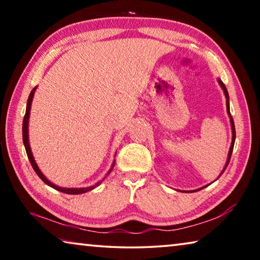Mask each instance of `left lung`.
Segmentation results:
<instances>
[{
  "label": "left lung",
  "instance_id": "8db88e82",
  "mask_svg": "<svg viewBox=\"0 0 260 260\" xmlns=\"http://www.w3.org/2000/svg\"><path fill=\"white\" fill-rule=\"evenodd\" d=\"M218 82H219V85H220V87L222 88V90H223V94H225V98H226V108H227V113H228V117H230V119H231V125H232V144H231V148H230V151H228V157H227V160H226V164H225V167H223V170H222V172L220 173V175H221L222 173H223V171L226 170V167L228 166V162H230V160H231V156H232V152H233V148H234V143H235V126H234V120H233V118H232V114H231V110H230V96H228V91H227V88H226V86L223 85V82L220 80V79H218ZM219 175V177H220ZM218 177V178H219ZM217 178V179H218ZM209 186V184H208ZM206 186H204V187H202V188H200V189H196V190H191V191H184V192H195V191H199V190H201V189H203V188H205Z\"/></svg>",
  "mask_w": 260,
  "mask_h": 260
}]
</instances>
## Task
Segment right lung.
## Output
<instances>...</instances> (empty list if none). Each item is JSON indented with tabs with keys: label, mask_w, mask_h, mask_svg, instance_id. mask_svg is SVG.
Returning <instances> with one entry per match:
<instances>
[{
	"label": "right lung",
	"mask_w": 260,
	"mask_h": 260,
	"mask_svg": "<svg viewBox=\"0 0 260 260\" xmlns=\"http://www.w3.org/2000/svg\"><path fill=\"white\" fill-rule=\"evenodd\" d=\"M38 87H34L32 91H30V94L28 96V100H27V105H26V113H25V117H24V120H23V141H24V146H25V149H26V153H27V157L28 159L30 161V165H32L33 170L35 171V173H37L39 175V178H40L43 182H45L46 184H48V186L56 189V190L58 191H61V192H65V193H70V195H78V193H83V192H87V191H90L93 190L94 188H96L98 186H100L101 182L103 181V180L107 178L105 177L104 179L101 180V181L96 182L95 184H93V186H89V187H86V188H64V187H59V186H56L55 183L50 182L49 180H48L45 175H43V173L41 172V170L39 169V166L37 164V161L34 160V157H33V153H32V150H30V146H29V141H28V120H29V111H30V107H32V101H33V98H34V93L35 90H37ZM114 161L112 162L111 167H110V170L108 171L107 175L111 172L113 166H114Z\"/></svg>",
	"instance_id": "right-lung-1"
}]
</instances>
